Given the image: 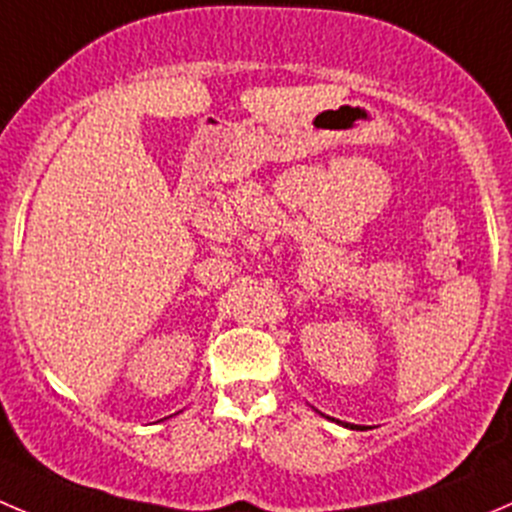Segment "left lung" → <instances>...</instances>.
<instances>
[{
	"mask_svg": "<svg viewBox=\"0 0 512 512\" xmlns=\"http://www.w3.org/2000/svg\"><path fill=\"white\" fill-rule=\"evenodd\" d=\"M347 425V423H345ZM347 428H355V425H347Z\"/></svg>",
	"mask_w": 512,
	"mask_h": 512,
	"instance_id": "left-lung-1",
	"label": "left lung"
}]
</instances>
